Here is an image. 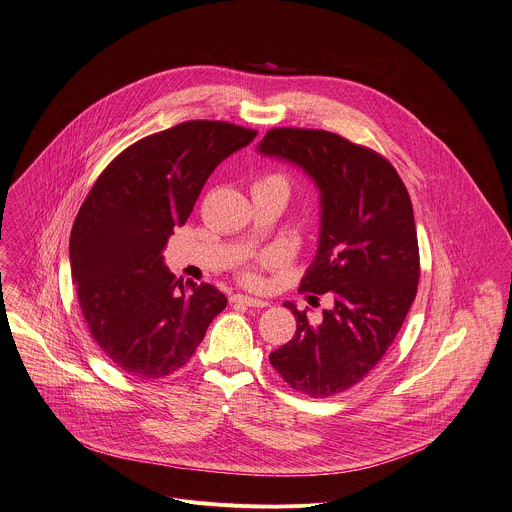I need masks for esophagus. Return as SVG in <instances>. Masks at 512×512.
<instances>
[{
    "label": "esophagus",
    "instance_id": "obj_1",
    "mask_svg": "<svg viewBox=\"0 0 512 512\" xmlns=\"http://www.w3.org/2000/svg\"><path fill=\"white\" fill-rule=\"evenodd\" d=\"M233 304H239V306H249V308H267L269 302L267 300H261V298H253V296H245V294H235L231 298Z\"/></svg>",
    "mask_w": 512,
    "mask_h": 512
}]
</instances>
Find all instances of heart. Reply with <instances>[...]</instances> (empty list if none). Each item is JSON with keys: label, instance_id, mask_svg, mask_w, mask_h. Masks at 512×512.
I'll return each mask as SVG.
<instances>
[{"label": "heart", "instance_id": "b5f03b06", "mask_svg": "<svg viewBox=\"0 0 512 512\" xmlns=\"http://www.w3.org/2000/svg\"><path fill=\"white\" fill-rule=\"evenodd\" d=\"M267 180H279V182H284L283 176H279V174L265 176V178H261L259 182H267ZM279 263H281V257H279L277 253H261V255H257L253 261L245 263V265L239 269V279H241V283L257 288V286L263 284L261 273L267 271V269L277 267Z\"/></svg>", "mask_w": 512, "mask_h": 512}]
</instances>
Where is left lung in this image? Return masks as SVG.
Returning a JSON list of instances; mask_svg holds the SVG:
<instances>
[{
	"label": "left lung",
	"mask_w": 512,
	"mask_h": 512,
	"mask_svg": "<svg viewBox=\"0 0 512 512\" xmlns=\"http://www.w3.org/2000/svg\"><path fill=\"white\" fill-rule=\"evenodd\" d=\"M308 172L322 192V229L300 290L334 298L316 324L292 302V340L269 355L290 389L328 398L387 353L416 298L420 253L408 190L377 151L324 129L273 127L259 143Z\"/></svg>",
	"instance_id": "left-lung-1"
}]
</instances>
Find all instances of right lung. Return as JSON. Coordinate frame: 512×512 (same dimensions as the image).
I'll return each mask as SVG.
<instances>
[{
  "label": "right lung",
  "mask_w": 512,
  "mask_h": 512,
  "mask_svg": "<svg viewBox=\"0 0 512 512\" xmlns=\"http://www.w3.org/2000/svg\"><path fill=\"white\" fill-rule=\"evenodd\" d=\"M255 135L208 119L147 135L115 157L80 206L70 233L76 298L90 336L123 373L172 375L226 308L216 286L176 279L163 251L208 176Z\"/></svg>",
  "instance_id": "right-lung-1"
}]
</instances>
